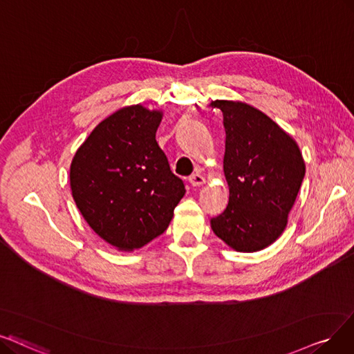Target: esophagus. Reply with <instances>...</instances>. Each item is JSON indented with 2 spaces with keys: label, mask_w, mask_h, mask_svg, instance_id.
Wrapping results in <instances>:
<instances>
[{
  "label": "esophagus",
  "mask_w": 354,
  "mask_h": 354,
  "mask_svg": "<svg viewBox=\"0 0 354 354\" xmlns=\"http://www.w3.org/2000/svg\"><path fill=\"white\" fill-rule=\"evenodd\" d=\"M189 183H190L193 187H199V186H202L203 183H205V177L202 174H199V173H194V174H192L189 177Z\"/></svg>",
  "instance_id": "obj_1"
}]
</instances>
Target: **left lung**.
Returning a JSON list of instances; mask_svg holds the SVG:
<instances>
[{
	"mask_svg": "<svg viewBox=\"0 0 354 354\" xmlns=\"http://www.w3.org/2000/svg\"><path fill=\"white\" fill-rule=\"evenodd\" d=\"M223 115V173L230 202L210 219L215 235L239 252L260 251L285 231L305 176L298 144L259 109L243 102L210 103Z\"/></svg>",
	"mask_w": 354,
	"mask_h": 354,
	"instance_id": "8db88e82",
	"label": "left lung"
}]
</instances>
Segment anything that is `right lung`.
Returning <instances> with one entry per match:
<instances>
[{
	"mask_svg": "<svg viewBox=\"0 0 354 354\" xmlns=\"http://www.w3.org/2000/svg\"><path fill=\"white\" fill-rule=\"evenodd\" d=\"M162 111L135 104L98 123L69 169L73 197L91 230L132 251L161 235L185 196L155 133Z\"/></svg>",
	"mask_w": 354,
	"mask_h": 354,
	"instance_id": "obj_1",
	"label": "right lung"
}]
</instances>
